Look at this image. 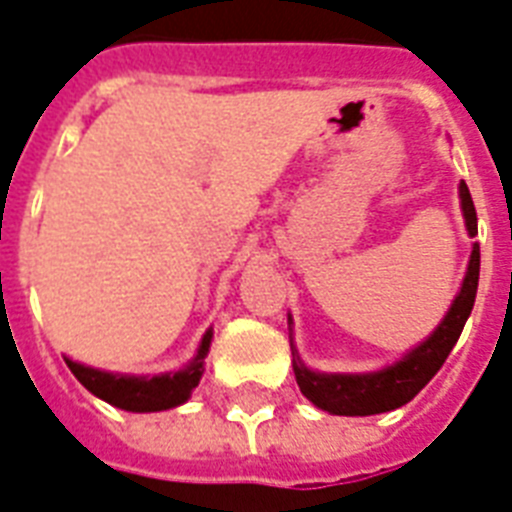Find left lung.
<instances>
[{
	"mask_svg": "<svg viewBox=\"0 0 512 512\" xmlns=\"http://www.w3.org/2000/svg\"><path fill=\"white\" fill-rule=\"evenodd\" d=\"M460 207L465 228L470 236H476L478 217L465 180L460 183ZM478 271H481V249L476 241L460 292L449 305L441 324L420 345L406 350L398 361L382 366L377 372H316L303 364V358L297 356L295 345H292V369H295V380L303 390V396L324 412L342 414V417H369V414L393 412L398 406L409 404L433 380V374L452 353L454 342L460 340L462 327L476 303ZM289 324H292V316H289Z\"/></svg>",
	"mask_w": 512,
	"mask_h": 512,
	"instance_id": "8db88e82",
	"label": "left lung"
}]
</instances>
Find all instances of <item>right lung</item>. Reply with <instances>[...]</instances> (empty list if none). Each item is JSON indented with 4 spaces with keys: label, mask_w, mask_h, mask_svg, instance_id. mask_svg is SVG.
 I'll return each instance as SVG.
<instances>
[{
    "label": "right lung",
    "mask_w": 512,
    "mask_h": 512,
    "mask_svg": "<svg viewBox=\"0 0 512 512\" xmlns=\"http://www.w3.org/2000/svg\"><path fill=\"white\" fill-rule=\"evenodd\" d=\"M212 345V329L204 332L196 356L177 372L164 374H119L106 372V369H95V366H84L79 361H71L68 356L66 364L74 372V377L82 382L84 388L90 390L92 396L103 398L116 409L124 412H164L172 406L185 404L191 398L193 388L199 385L201 374H204V358Z\"/></svg>",
    "instance_id": "add662e5"
}]
</instances>
